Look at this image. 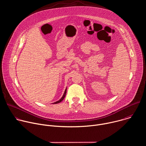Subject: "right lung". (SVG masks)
Instances as JSON below:
<instances>
[{
  "instance_id": "obj_1",
  "label": "right lung",
  "mask_w": 146,
  "mask_h": 146,
  "mask_svg": "<svg viewBox=\"0 0 146 146\" xmlns=\"http://www.w3.org/2000/svg\"><path fill=\"white\" fill-rule=\"evenodd\" d=\"M66 92H67V88L65 90V91H64V94H63V96L62 97V98L59 100H58V101H56V102H54V103H52V104H58V103H59V102H60L63 99H64V98L66 96Z\"/></svg>"
}]
</instances>
